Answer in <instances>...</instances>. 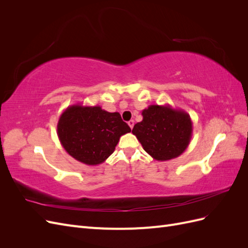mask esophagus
Returning a JSON list of instances; mask_svg holds the SVG:
<instances>
[{
  "label": "esophagus",
  "mask_w": 248,
  "mask_h": 248,
  "mask_svg": "<svg viewBox=\"0 0 248 248\" xmlns=\"http://www.w3.org/2000/svg\"><path fill=\"white\" fill-rule=\"evenodd\" d=\"M128 125H129V127H130L131 129L133 128V125H134V121H133V120H130V121H128Z\"/></svg>",
  "instance_id": "1"
}]
</instances>
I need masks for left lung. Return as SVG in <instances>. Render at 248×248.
Returning <instances> with one entry per match:
<instances>
[{
	"mask_svg": "<svg viewBox=\"0 0 248 248\" xmlns=\"http://www.w3.org/2000/svg\"><path fill=\"white\" fill-rule=\"evenodd\" d=\"M142 120L134 125L132 133L145 151L155 160L177 158L188 147L192 137V121L183 109L169 104H152L141 111Z\"/></svg>",
	"mask_w": 248,
	"mask_h": 248,
	"instance_id": "8db88e82",
	"label": "left lung"
}]
</instances>
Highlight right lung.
<instances>
[{
	"mask_svg": "<svg viewBox=\"0 0 248 248\" xmlns=\"http://www.w3.org/2000/svg\"><path fill=\"white\" fill-rule=\"evenodd\" d=\"M119 112H108L99 106L67 108L57 125V133L65 151L74 159L98 166L115 151L119 140L130 132Z\"/></svg>",
	"mask_w": 248,
	"mask_h": 248,
	"instance_id": "right-lung-1",
	"label": "right lung"
}]
</instances>
